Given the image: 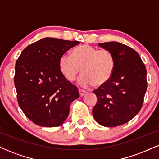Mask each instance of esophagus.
<instances>
[{
	"mask_svg": "<svg viewBox=\"0 0 159 159\" xmlns=\"http://www.w3.org/2000/svg\"><path fill=\"white\" fill-rule=\"evenodd\" d=\"M78 92H79V95H80V96H81V97H82V96H83L86 93V91L85 90H81V89H79V90H78Z\"/></svg>",
	"mask_w": 159,
	"mask_h": 159,
	"instance_id": "obj_1",
	"label": "esophagus"
}]
</instances>
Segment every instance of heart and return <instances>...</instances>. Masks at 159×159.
<instances>
[{"label":"heart","mask_w":159,"mask_h":159,"mask_svg":"<svg viewBox=\"0 0 159 159\" xmlns=\"http://www.w3.org/2000/svg\"><path fill=\"white\" fill-rule=\"evenodd\" d=\"M115 67L114 57L107 49H98L89 45L75 48L72 54H63L59 60V68L68 81H72L81 72L78 84L83 87L102 86L111 79Z\"/></svg>","instance_id":"b5f03b06"}]
</instances>
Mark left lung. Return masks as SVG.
Segmentation results:
<instances>
[{
  "label": "left lung",
  "instance_id": "left-lung-1",
  "mask_svg": "<svg viewBox=\"0 0 159 159\" xmlns=\"http://www.w3.org/2000/svg\"><path fill=\"white\" fill-rule=\"evenodd\" d=\"M98 45L112 53L115 67L111 79L93 91L97 103L93 115L101 125L118 126L130 121L141 109L147 88V69L130 47L117 42Z\"/></svg>",
  "mask_w": 159,
  "mask_h": 159
}]
</instances>
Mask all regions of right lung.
Segmentation results:
<instances>
[{"label": "right lung", "instance_id": "add662e5", "mask_svg": "<svg viewBox=\"0 0 159 159\" xmlns=\"http://www.w3.org/2000/svg\"><path fill=\"white\" fill-rule=\"evenodd\" d=\"M79 43L43 38L26 47L16 61L14 83L18 102L36 125H61L68 117L71 103L79 97L77 87L59 68L61 55Z\"/></svg>", "mask_w": 159, "mask_h": 159}]
</instances>
